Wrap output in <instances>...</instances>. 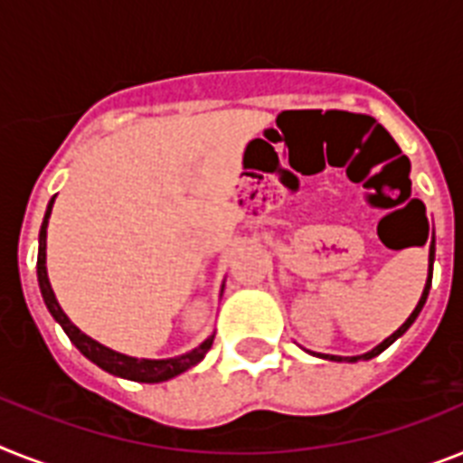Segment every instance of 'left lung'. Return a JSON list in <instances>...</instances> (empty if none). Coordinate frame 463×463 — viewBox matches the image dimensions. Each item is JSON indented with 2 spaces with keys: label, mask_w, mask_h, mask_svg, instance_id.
Masks as SVG:
<instances>
[{
  "label": "left lung",
  "mask_w": 463,
  "mask_h": 463,
  "mask_svg": "<svg viewBox=\"0 0 463 463\" xmlns=\"http://www.w3.org/2000/svg\"><path fill=\"white\" fill-rule=\"evenodd\" d=\"M433 260H435V234L430 236V248H429V277H426V286H423V293L421 298H419V303H416L414 312H411L410 317H407V322L402 324V326L397 328L395 334H391L388 338H385L383 343H378L373 350H369V353L364 354H354V357H338V354H322V353H309V354H317V357H322V360H331V362H360V360H372V357H376V354H381L388 345H392V343L400 338V335L407 331V328L411 326V324L416 322V317H419V312L423 309V305H426V298H429V291H430V279H433Z\"/></svg>",
  "instance_id": "obj_1"
}]
</instances>
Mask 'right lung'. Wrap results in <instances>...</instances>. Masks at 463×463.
<instances>
[{
  "mask_svg": "<svg viewBox=\"0 0 463 463\" xmlns=\"http://www.w3.org/2000/svg\"><path fill=\"white\" fill-rule=\"evenodd\" d=\"M53 201H56V196L49 201L44 220H42L40 250H37V281H40V293L42 298H44V305H47L49 315L61 324V328L66 331V335L71 338L72 345L78 347L87 360L94 362L97 366H101L103 372L113 373V376L128 378V381H139V383H163V381H170V378L184 373L186 369L196 366L198 362L203 360L205 353L213 347L215 334H210L201 345L194 347V350H189V353L184 354H177V357H167V360H139V357H129V354L116 353V350L101 345L99 341H94V338H90L87 334H82V331L68 319V315L61 309L59 300L53 296V288L52 284H49L47 274V227L49 217H52Z\"/></svg>",
  "mask_w": 463,
  "mask_h": 463,
  "instance_id": "right-lung-1",
  "label": "right lung"
}]
</instances>
